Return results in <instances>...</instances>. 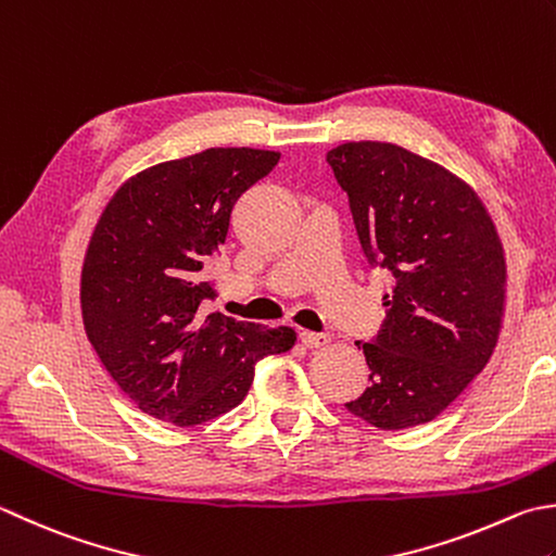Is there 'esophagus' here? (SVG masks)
I'll use <instances>...</instances> for the list:
<instances>
[{
  "mask_svg": "<svg viewBox=\"0 0 556 556\" xmlns=\"http://www.w3.org/2000/svg\"><path fill=\"white\" fill-rule=\"evenodd\" d=\"M301 342L308 346V350H318V346L328 344L330 342V334L325 332H311V330H303L301 332Z\"/></svg>",
  "mask_w": 556,
  "mask_h": 556,
  "instance_id": "34e87169",
  "label": "esophagus"
}]
</instances>
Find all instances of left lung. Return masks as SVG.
Instances as JSON below:
<instances>
[{
    "label": "left lung",
    "instance_id": "left-lung-1",
    "mask_svg": "<svg viewBox=\"0 0 556 556\" xmlns=\"http://www.w3.org/2000/svg\"><path fill=\"white\" fill-rule=\"evenodd\" d=\"M328 163L368 265L395 285L378 334L356 342L371 386L346 409L378 429L419 427L494 354L506 301L502 241L477 192L439 163L388 141H346Z\"/></svg>",
    "mask_w": 556,
    "mask_h": 556
}]
</instances>
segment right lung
<instances>
[{"instance_id":"1","label":"right lung","mask_w":556,"mask_h":556,"mask_svg":"<svg viewBox=\"0 0 556 556\" xmlns=\"http://www.w3.org/2000/svg\"><path fill=\"white\" fill-rule=\"evenodd\" d=\"M277 151L206 149L137 173L98 219L81 269L89 342L149 417L194 427L241 405L255 364L289 352L291 328L204 315L210 260L238 198L277 166Z\"/></svg>"}]
</instances>
